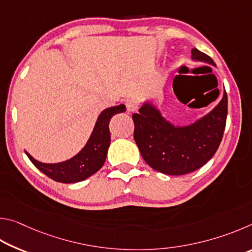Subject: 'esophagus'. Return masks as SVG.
<instances>
[{
  "label": "esophagus",
  "instance_id": "obj_1",
  "mask_svg": "<svg viewBox=\"0 0 252 252\" xmlns=\"http://www.w3.org/2000/svg\"><path fill=\"white\" fill-rule=\"evenodd\" d=\"M126 106L127 112H134V111L138 110L139 104H138V102H136L135 100L130 99V100H127L126 102Z\"/></svg>",
  "mask_w": 252,
  "mask_h": 252
}]
</instances>
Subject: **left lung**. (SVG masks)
<instances>
[{
	"mask_svg": "<svg viewBox=\"0 0 252 252\" xmlns=\"http://www.w3.org/2000/svg\"><path fill=\"white\" fill-rule=\"evenodd\" d=\"M192 59L215 64L198 49L191 50ZM179 76V75H178ZM177 76L173 80L176 81ZM173 91L177 94V91ZM228 113V96L206 117L193 125L176 127L161 117L155 106L146 103L132 114L133 138L144 161L152 169L170 176H182L201 168L215 156L222 140Z\"/></svg>",
	"mask_w": 252,
	"mask_h": 252,
	"instance_id": "left-lung-1",
	"label": "left lung"
}]
</instances>
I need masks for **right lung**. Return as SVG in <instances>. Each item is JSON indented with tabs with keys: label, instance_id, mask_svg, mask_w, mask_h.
<instances>
[{
	"label": "right lung",
	"instance_id": "right-lung-1",
	"mask_svg": "<svg viewBox=\"0 0 252 252\" xmlns=\"http://www.w3.org/2000/svg\"><path fill=\"white\" fill-rule=\"evenodd\" d=\"M126 111V105L105 109L97 118L94 129L88 143L78 155L72 159L61 163H42L29 155L27 156L32 163L52 180L62 183H75L85 180L92 174L99 171L104 164L106 153L110 146L111 136L109 131V122L114 114Z\"/></svg>",
	"mask_w": 252,
	"mask_h": 252
}]
</instances>
